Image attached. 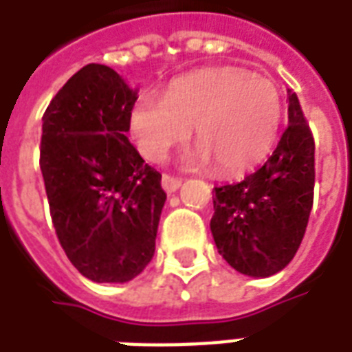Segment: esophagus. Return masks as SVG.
<instances>
[{
	"label": "esophagus",
	"instance_id": "obj_1",
	"mask_svg": "<svg viewBox=\"0 0 352 352\" xmlns=\"http://www.w3.org/2000/svg\"><path fill=\"white\" fill-rule=\"evenodd\" d=\"M162 186H164V190L168 192V194H171V192H175L181 186V179L169 175V173H164L162 175Z\"/></svg>",
	"mask_w": 352,
	"mask_h": 352
}]
</instances>
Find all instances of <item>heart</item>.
<instances>
[{"label":"heart","instance_id":"1","mask_svg":"<svg viewBox=\"0 0 352 352\" xmlns=\"http://www.w3.org/2000/svg\"><path fill=\"white\" fill-rule=\"evenodd\" d=\"M283 105L277 87L262 75L219 67L171 82L164 98L141 96L130 128L146 160L162 162L194 128L199 162L221 173L258 164L277 139Z\"/></svg>","mask_w":352,"mask_h":352}]
</instances>
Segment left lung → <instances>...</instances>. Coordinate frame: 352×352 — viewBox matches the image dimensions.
I'll use <instances>...</instances> for the list:
<instances>
[{"label":"left lung","mask_w":352,"mask_h":352,"mask_svg":"<svg viewBox=\"0 0 352 352\" xmlns=\"http://www.w3.org/2000/svg\"><path fill=\"white\" fill-rule=\"evenodd\" d=\"M315 139L300 100L288 92V124L273 154L241 183L214 186L211 232L234 270L270 277L294 258L309 222Z\"/></svg>","instance_id":"left-lung-1"}]
</instances>
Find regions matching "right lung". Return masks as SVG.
<instances>
[{
  "instance_id": "add662e5",
  "label": "right lung",
  "mask_w": 352,
  "mask_h": 352,
  "mask_svg": "<svg viewBox=\"0 0 352 352\" xmlns=\"http://www.w3.org/2000/svg\"><path fill=\"white\" fill-rule=\"evenodd\" d=\"M138 92L101 64L58 90L43 115L41 166L50 217L87 279L126 283L154 254L166 192L126 133Z\"/></svg>"
}]
</instances>
